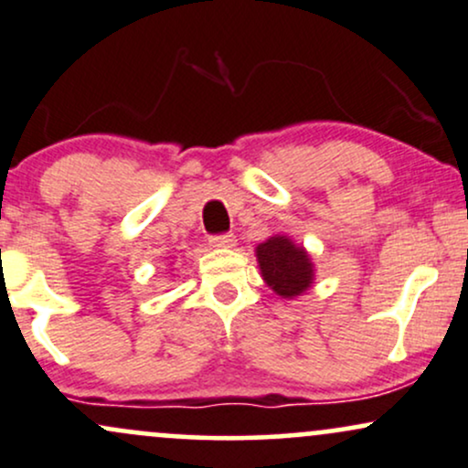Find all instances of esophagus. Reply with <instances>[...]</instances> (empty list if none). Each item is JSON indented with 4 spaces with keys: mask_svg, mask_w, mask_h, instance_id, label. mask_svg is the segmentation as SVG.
I'll list each match as a JSON object with an SVG mask.
<instances>
[{
    "mask_svg": "<svg viewBox=\"0 0 468 468\" xmlns=\"http://www.w3.org/2000/svg\"><path fill=\"white\" fill-rule=\"evenodd\" d=\"M210 245L218 247V250H225V247H234V236L232 234L210 236Z\"/></svg>",
    "mask_w": 468,
    "mask_h": 468,
    "instance_id": "obj_1",
    "label": "esophagus"
}]
</instances>
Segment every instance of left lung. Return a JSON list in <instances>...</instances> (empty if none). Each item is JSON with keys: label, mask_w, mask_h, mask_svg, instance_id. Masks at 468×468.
I'll list each match as a JSON object with an SVG mask.
<instances>
[{"label": "left lung", "mask_w": 468, "mask_h": 468, "mask_svg": "<svg viewBox=\"0 0 468 468\" xmlns=\"http://www.w3.org/2000/svg\"><path fill=\"white\" fill-rule=\"evenodd\" d=\"M256 258L262 280L280 298H298L306 289H311L315 280L311 256L289 236L276 234L267 239L256 247Z\"/></svg>", "instance_id": "left-lung-1"}]
</instances>
